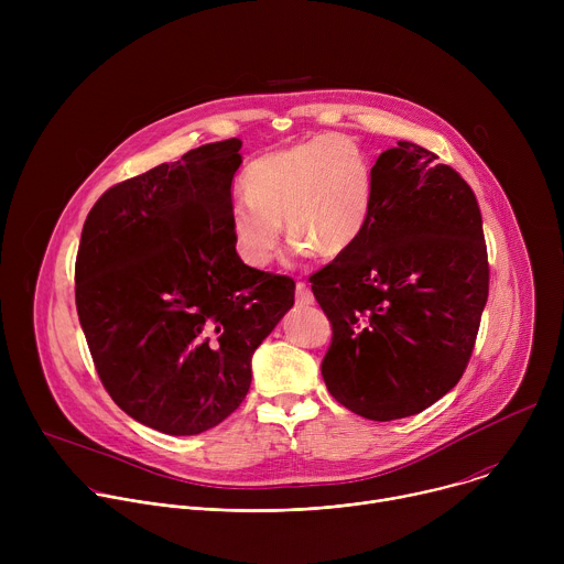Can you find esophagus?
I'll list each match as a JSON object with an SVG mask.
<instances>
[{
	"mask_svg": "<svg viewBox=\"0 0 564 564\" xmlns=\"http://www.w3.org/2000/svg\"><path fill=\"white\" fill-rule=\"evenodd\" d=\"M296 303L303 305V307L314 303V294H312V290L307 288V283H303V281L296 283Z\"/></svg>",
	"mask_w": 564,
	"mask_h": 564,
	"instance_id": "1",
	"label": "esophagus"
}]
</instances>
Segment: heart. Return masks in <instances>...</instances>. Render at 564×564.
<instances>
[{
	"label": "heart",
	"mask_w": 564,
	"mask_h": 564,
	"mask_svg": "<svg viewBox=\"0 0 564 564\" xmlns=\"http://www.w3.org/2000/svg\"><path fill=\"white\" fill-rule=\"evenodd\" d=\"M246 198L229 207V234L238 259L254 270L272 263L281 220L294 250L339 257L361 236L372 209V167L346 135H321L265 153L243 172Z\"/></svg>",
	"instance_id": "1"
}]
</instances>
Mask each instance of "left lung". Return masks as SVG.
I'll use <instances>...</instances> for the list:
<instances>
[{
	"label": "left lung",
	"instance_id": "8db88e82",
	"mask_svg": "<svg viewBox=\"0 0 564 564\" xmlns=\"http://www.w3.org/2000/svg\"><path fill=\"white\" fill-rule=\"evenodd\" d=\"M357 243L310 276L333 326L321 375L355 415L422 413L464 375L489 299L473 189L433 151L399 140L372 167Z\"/></svg>",
	"mask_w": 564,
	"mask_h": 564
}]
</instances>
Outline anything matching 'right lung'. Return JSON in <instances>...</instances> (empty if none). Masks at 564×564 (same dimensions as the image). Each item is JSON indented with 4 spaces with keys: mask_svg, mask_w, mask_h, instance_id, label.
<instances>
[{
    "mask_svg": "<svg viewBox=\"0 0 564 564\" xmlns=\"http://www.w3.org/2000/svg\"><path fill=\"white\" fill-rule=\"evenodd\" d=\"M238 138L107 189L75 259V305L116 404L167 435H198L250 390L252 355L294 305L290 276L238 259L229 234Z\"/></svg>",
    "mask_w": 564,
    "mask_h": 564,
    "instance_id": "obj_1",
    "label": "right lung"
}]
</instances>
